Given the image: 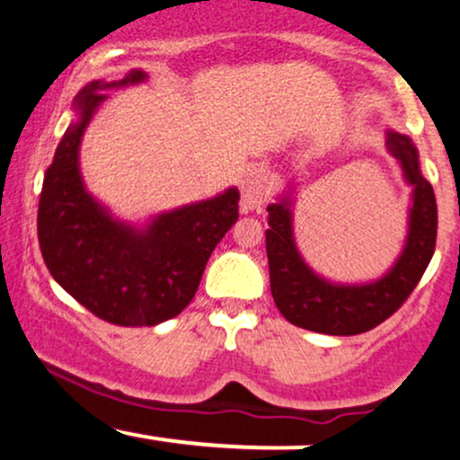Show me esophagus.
Here are the masks:
<instances>
[{"mask_svg":"<svg viewBox=\"0 0 460 460\" xmlns=\"http://www.w3.org/2000/svg\"><path fill=\"white\" fill-rule=\"evenodd\" d=\"M270 194V177L260 168H248L242 179V212L248 214L266 203Z\"/></svg>","mask_w":460,"mask_h":460,"instance_id":"obj_1","label":"esophagus"}]
</instances>
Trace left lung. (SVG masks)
Segmentation results:
<instances>
[{
    "label": "left lung",
    "mask_w": 460,
    "mask_h": 460,
    "mask_svg": "<svg viewBox=\"0 0 460 460\" xmlns=\"http://www.w3.org/2000/svg\"><path fill=\"white\" fill-rule=\"evenodd\" d=\"M387 149L402 166L406 181L413 186V208L402 255L378 281L335 285L320 279L309 270L294 244L288 200L268 205L270 229H266V252L272 298L283 318L300 329L324 335H358L372 331L402 307L429 268L437 244L435 192L421 177L413 142L389 131Z\"/></svg>",
    "instance_id": "left-lung-1"
}]
</instances>
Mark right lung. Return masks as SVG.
I'll return each mask as SVG.
<instances>
[{"label": "right lung", "instance_id": "add662e5", "mask_svg": "<svg viewBox=\"0 0 460 460\" xmlns=\"http://www.w3.org/2000/svg\"><path fill=\"white\" fill-rule=\"evenodd\" d=\"M93 82L77 94V123L68 125L45 171L39 200V244L45 266L93 315L116 326H155L188 307L209 255L237 220L240 192L200 200L157 216L146 231L110 218L84 190L77 151L103 88L142 82Z\"/></svg>", "mask_w": 460, "mask_h": 460}]
</instances>
